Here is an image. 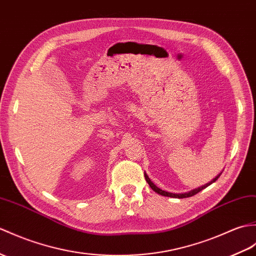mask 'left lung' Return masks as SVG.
<instances>
[{"instance_id": "obj_1", "label": "left lung", "mask_w": 256, "mask_h": 256, "mask_svg": "<svg viewBox=\"0 0 256 256\" xmlns=\"http://www.w3.org/2000/svg\"><path fill=\"white\" fill-rule=\"evenodd\" d=\"M220 174H218L215 179H214L212 182H210V183H207V184H205V186H203L202 188H195V190H193V191H190V192H188V193H180V194H174V193H169V192H166V191H162V188H157L155 184H154L152 181H150V178H148V176L146 174H144V176H145V179H146V181H147V183L150 184V186L154 190V191H155L156 193H158V194H160V195H162V196H168V198H191V196H193V195H195V194H198V192H200L202 190L203 188H207L208 186H210V184L212 183V182H215L219 176H220Z\"/></svg>"}]
</instances>
